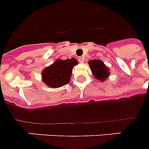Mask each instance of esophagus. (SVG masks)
<instances>
[{"label":"esophagus","mask_w":149,"mask_h":149,"mask_svg":"<svg viewBox=\"0 0 149 149\" xmlns=\"http://www.w3.org/2000/svg\"><path fill=\"white\" fill-rule=\"evenodd\" d=\"M78 60H79V62H80V63H84V57H82V56L79 57Z\"/></svg>","instance_id":"1"}]
</instances>
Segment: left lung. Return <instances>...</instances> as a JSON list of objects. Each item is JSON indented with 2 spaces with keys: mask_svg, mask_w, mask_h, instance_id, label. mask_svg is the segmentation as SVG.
Here are the masks:
<instances>
[{
  "mask_svg": "<svg viewBox=\"0 0 149 149\" xmlns=\"http://www.w3.org/2000/svg\"><path fill=\"white\" fill-rule=\"evenodd\" d=\"M90 69L93 72V74L98 79L99 81H106L107 78L110 75V72L109 68L104 65L103 61L100 60H93L89 62Z\"/></svg>",
  "mask_w": 149,
  "mask_h": 149,
  "instance_id": "1",
  "label": "left lung"
}]
</instances>
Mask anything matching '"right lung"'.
Wrapping results in <instances>:
<instances>
[{
    "mask_svg": "<svg viewBox=\"0 0 149 149\" xmlns=\"http://www.w3.org/2000/svg\"><path fill=\"white\" fill-rule=\"evenodd\" d=\"M74 58L65 60H57L42 72V81L51 88H58L68 84L72 76V68L77 65Z\"/></svg>",
    "mask_w": 149,
    "mask_h": 149,
    "instance_id": "add662e5",
    "label": "right lung"
}]
</instances>
